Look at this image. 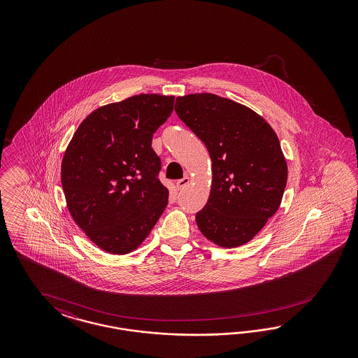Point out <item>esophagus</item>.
<instances>
[{
  "mask_svg": "<svg viewBox=\"0 0 358 358\" xmlns=\"http://www.w3.org/2000/svg\"><path fill=\"white\" fill-rule=\"evenodd\" d=\"M190 177L189 176H185L184 178H181V180H178L176 185H177V187L178 189H184L185 186H187V185L190 184Z\"/></svg>",
  "mask_w": 358,
  "mask_h": 358,
  "instance_id": "obj_1",
  "label": "esophagus"
}]
</instances>
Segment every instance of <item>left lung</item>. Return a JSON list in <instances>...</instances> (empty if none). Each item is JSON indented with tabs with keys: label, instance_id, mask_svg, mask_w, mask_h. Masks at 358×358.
Segmentation results:
<instances>
[{
	"label": "left lung",
	"instance_id": "8db88e82",
	"mask_svg": "<svg viewBox=\"0 0 358 358\" xmlns=\"http://www.w3.org/2000/svg\"><path fill=\"white\" fill-rule=\"evenodd\" d=\"M174 110L213 162L211 190L196 226L223 248L248 243L278 210L287 182L277 134L253 110L211 93L177 97Z\"/></svg>",
	"mask_w": 358,
	"mask_h": 358
}]
</instances>
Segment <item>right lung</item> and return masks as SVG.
<instances>
[{
    "label": "right lung",
    "instance_id": "obj_1",
    "mask_svg": "<svg viewBox=\"0 0 358 358\" xmlns=\"http://www.w3.org/2000/svg\"><path fill=\"white\" fill-rule=\"evenodd\" d=\"M173 96L139 94L90 113L62 162L66 206L101 250H136L168 205L152 136L173 111Z\"/></svg>",
    "mask_w": 358,
    "mask_h": 358
}]
</instances>
